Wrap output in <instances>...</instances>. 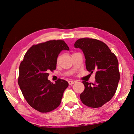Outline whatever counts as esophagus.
<instances>
[{"label": "esophagus", "mask_w": 134, "mask_h": 134, "mask_svg": "<svg viewBox=\"0 0 134 134\" xmlns=\"http://www.w3.org/2000/svg\"><path fill=\"white\" fill-rule=\"evenodd\" d=\"M76 82H77V81L74 80H70L69 81V85H72L74 84V83H75Z\"/></svg>", "instance_id": "obj_1"}]
</instances>
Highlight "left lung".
<instances>
[{
	"instance_id": "obj_1",
	"label": "left lung",
	"mask_w": 134,
	"mask_h": 134,
	"mask_svg": "<svg viewBox=\"0 0 134 134\" xmlns=\"http://www.w3.org/2000/svg\"><path fill=\"white\" fill-rule=\"evenodd\" d=\"M74 47L83 51L86 70L91 73L95 72V83L82 82L85 90L80 96L81 100L88 107H102L113 97L120 80L116 55L106 44L96 39H79Z\"/></svg>"
}]
</instances>
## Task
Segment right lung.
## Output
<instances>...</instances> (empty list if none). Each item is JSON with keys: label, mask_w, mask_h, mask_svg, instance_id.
<instances>
[{"label": "right lung", "mask_w": 134, "mask_h": 134, "mask_svg": "<svg viewBox=\"0 0 134 134\" xmlns=\"http://www.w3.org/2000/svg\"><path fill=\"white\" fill-rule=\"evenodd\" d=\"M63 50H69L63 40L34 44L20 63L18 78L20 88L27 103L39 112L56 109L69 86L66 81L60 78L55 83L48 80V71L56 70L57 57Z\"/></svg>", "instance_id": "right-lung-1"}]
</instances>
